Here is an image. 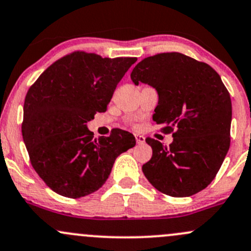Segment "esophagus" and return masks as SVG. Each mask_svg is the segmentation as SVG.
<instances>
[{
  "mask_svg": "<svg viewBox=\"0 0 251 251\" xmlns=\"http://www.w3.org/2000/svg\"><path fill=\"white\" fill-rule=\"evenodd\" d=\"M134 137H136V140L138 144H143V143H145V137L144 136H140V134H134Z\"/></svg>",
  "mask_w": 251,
  "mask_h": 251,
  "instance_id": "34e87169",
  "label": "esophagus"
}]
</instances>
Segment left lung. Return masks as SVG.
Returning a JSON list of instances; mask_svg holds the SVG:
<instances>
[{"instance_id": "8db88e82", "label": "left lung", "mask_w": 251, "mask_h": 251, "mask_svg": "<svg viewBox=\"0 0 251 251\" xmlns=\"http://www.w3.org/2000/svg\"><path fill=\"white\" fill-rule=\"evenodd\" d=\"M131 79L156 88L158 104L152 119L174 137L169 147L145 139L152 148V157L142 168L145 177L159 192L175 198L205 189L230 148L232 107L218 73L186 54L166 52L139 62Z\"/></svg>"}]
</instances>
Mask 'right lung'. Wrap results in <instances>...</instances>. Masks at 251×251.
Returning a JSON list of instances; mask_svg holds the SVG:
<instances>
[{"label":"right lung","instance_id":"obj_1","mask_svg":"<svg viewBox=\"0 0 251 251\" xmlns=\"http://www.w3.org/2000/svg\"><path fill=\"white\" fill-rule=\"evenodd\" d=\"M134 57L102 58L75 51L38 77L24 103L23 138L32 167L50 188L77 199L106 182L120 153L136 145L133 134L114 128L94 138L87 123L106 112Z\"/></svg>","mask_w":251,"mask_h":251}]
</instances>
